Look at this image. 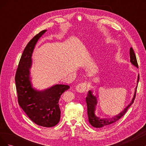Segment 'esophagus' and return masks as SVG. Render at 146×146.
Segmentation results:
<instances>
[{
  "label": "esophagus",
  "mask_w": 146,
  "mask_h": 146,
  "mask_svg": "<svg viewBox=\"0 0 146 146\" xmlns=\"http://www.w3.org/2000/svg\"><path fill=\"white\" fill-rule=\"evenodd\" d=\"M86 89V82L80 83L76 86V90L78 92H85Z\"/></svg>",
  "instance_id": "34e87169"
}]
</instances>
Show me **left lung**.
<instances>
[{
    "mask_svg": "<svg viewBox=\"0 0 146 146\" xmlns=\"http://www.w3.org/2000/svg\"><path fill=\"white\" fill-rule=\"evenodd\" d=\"M130 62L133 64L136 67L138 68V62H137L136 57L135 55V52L132 47L130 48ZM139 75H138V82H139ZM137 87L136 88V89ZM136 90L134 94V97L133 99L131 100V102L127 106V107L123 110L121 113L117 114V116H114L112 118H104L101 119L98 116H96L95 114V109H96V105L97 104V98L92 94V92L91 91H88V96L86 98V102L87 105V110H88V120H89L90 123L92 126L96 128H101L103 127H105L107 125L111 124V123L117 121L119 119H120L124 114L126 113L127 110L129 108L130 106L133 104L134 100L136 97Z\"/></svg>",
    "mask_w": 146,
    "mask_h": 146,
    "instance_id": "8db88e82",
    "label": "left lung"
}]
</instances>
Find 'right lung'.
Here are the masks:
<instances>
[{"label":"right lung","mask_w":146,"mask_h":146,"mask_svg":"<svg viewBox=\"0 0 146 146\" xmlns=\"http://www.w3.org/2000/svg\"><path fill=\"white\" fill-rule=\"evenodd\" d=\"M46 32L44 30L31 39L21 57L15 82L18 103L28 117L36 124L52 127L60 121L61 111L59 99L64 91L69 89L66 85H55L43 91L33 87L30 77L32 55L39 38Z\"/></svg>","instance_id":"right-lung-1"}]
</instances>
